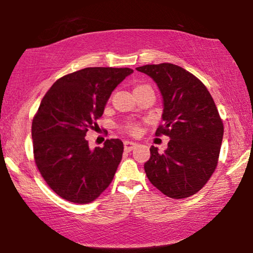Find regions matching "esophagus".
I'll return each mask as SVG.
<instances>
[{
  "label": "esophagus",
  "mask_w": 253,
  "mask_h": 253,
  "mask_svg": "<svg viewBox=\"0 0 253 253\" xmlns=\"http://www.w3.org/2000/svg\"><path fill=\"white\" fill-rule=\"evenodd\" d=\"M136 146H138V144L134 143V141H131V140L124 141V150L126 151H132L133 148H136Z\"/></svg>",
  "instance_id": "esophagus-1"
}]
</instances>
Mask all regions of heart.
I'll use <instances>...</instances> for the list:
<instances>
[{
  "instance_id": "1",
  "label": "heart",
  "mask_w": 253,
  "mask_h": 253,
  "mask_svg": "<svg viewBox=\"0 0 253 253\" xmlns=\"http://www.w3.org/2000/svg\"><path fill=\"white\" fill-rule=\"evenodd\" d=\"M132 130H136V129H134V127H133V129Z\"/></svg>"
}]
</instances>
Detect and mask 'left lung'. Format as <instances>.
Listing matches in <instances>:
<instances>
[{
	"label": "left lung",
	"mask_w": 253,
	"mask_h": 253,
	"mask_svg": "<svg viewBox=\"0 0 253 253\" xmlns=\"http://www.w3.org/2000/svg\"><path fill=\"white\" fill-rule=\"evenodd\" d=\"M150 76L162 96V121L157 134L170 138L160 153L151 146L144 169L164 195L183 199L195 195L215 170L223 138V124L212 95L189 71L171 63L136 68Z\"/></svg>",
	"instance_id": "1"
}]
</instances>
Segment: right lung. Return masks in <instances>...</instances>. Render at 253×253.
Instances as JSON below:
<instances>
[{
  "mask_svg": "<svg viewBox=\"0 0 253 253\" xmlns=\"http://www.w3.org/2000/svg\"><path fill=\"white\" fill-rule=\"evenodd\" d=\"M129 68H85L62 77L43 96L32 122L37 167L49 188L71 203L98 198L113 181L123 154L120 139L91 150L88 129L102 116Z\"/></svg>",
  "mask_w": 253,
  "mask_h": 253,
  "instance_id": "1",
  "label": "right lung"
}]
</instances>
